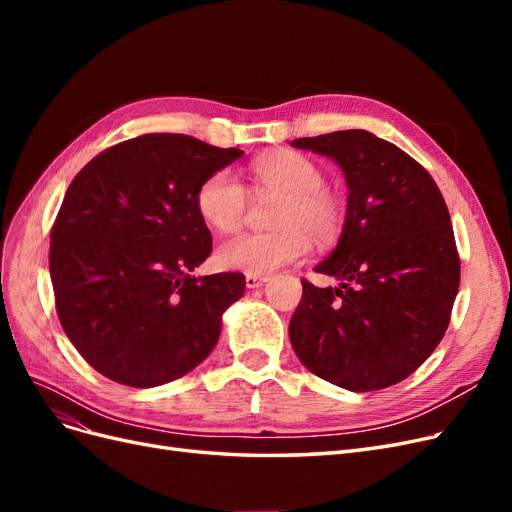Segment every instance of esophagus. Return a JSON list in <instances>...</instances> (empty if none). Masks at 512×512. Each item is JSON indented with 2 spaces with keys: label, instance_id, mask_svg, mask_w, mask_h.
<instances>
[{
  "label": "esophagus",
  "instance_id": "obj_1",
  "mask_svg": "<svg viewBox=\"0 0 512 512\" xmlns=\"http://www.w3.org/2000/svg\"><path fill=\"white\" fill-rule=\"evenodd\" d=\"M267 282H269V275H252V273L245 275V286L247 288H260V286H265Z\"/></svg>",
  "mask_w": 512,
  "mask_h": 512
}]
</instances>
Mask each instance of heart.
Returning <instances> with one entry per match:
<instances>
[{"label":"heart","instance_id":"1","mask_svg":"<svg viewBox=\"0 0 512 512\" xmlns=\"http://www.w3.org/2000/svg\"><path fill=\"white\" fill-rule=\"evenodd\" d=\"M254 190L280 198L273 215V232H245L220 245L224 269L267 275L307 256L312 237L320 243L335 239L344 224L339 200L324 188L322 168L301 153H275L250 166ZM196 211L218 232L241 228L247 211L243 183L220 168L196 190Z\"/></svg>","mask_w":512,"mask_h":512}]
</instances>
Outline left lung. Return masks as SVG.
Returning <instances> with one entry per match:
<instances>
[{
  "mask_svg": "<svg viewBox=\"0 0 512 512\" xmlns=\"http://www.w3.org/2000/svg\"><path fill=\"white\" fill-rule=\"evenodd\" d=\"M333 158L348 183L342 237L318 273L301 280L290 344L318 378L367 393L406 380L436 350L459 290V252L436 181L397 145L367 130L297 138Z\"/></svg>",
  "mask_w": 512,
  "mask_h": 512,
  "instance_id": "left-lung-1",
  "label": "left lung"
}]
</instances>
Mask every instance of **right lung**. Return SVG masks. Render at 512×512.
<instances>
[{
  "mask_svg": "<svg viewBox=\"0 0 512 512\" xmlns=\"http://www.w3.org/2000/svg\"><path fill=\"white\" fill-rule=\"evenodd\" d=\"M243 156L185 134L104 149L70 183L51 228L61 327L102 376L134 389L177 380L218 344L241 273L192 277L211 254L196 190Z\"/></svg>",
  "mask_w": 512,
  "mask_h": 512,
  "instance_id": "right-lung-1",
  "label": "right lung"
}]
</instances>
